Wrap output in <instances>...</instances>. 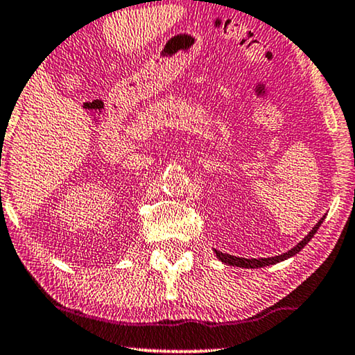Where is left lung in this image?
<instances>
[{"label": "left lung", "instance_id": "1", "mask_svg": "<svg viewBox=\"0 0 355 355\" xmlns=\"http://www.w3.org/2000/svg\"><path fill=\"white\" fill-rule=\"evenodd\" d=\"M324 220V216L320 220L317 225L312 227V231L309 232L307 236L304 237L302 241L299 242L297 245L293 247V249L286 252L283 255H276V257H268V259H242V257H234V255H230V254H223L220 250H215V254L218 259H220L223 263L226 265H231V266H239V268H261V266H268V265H275V263H279V261H283L286 259H291V257H294L295 254H299L300 250L304 249L305 245L309 244V241L312 239L315 232L318 231V227L322 226V223Z\"/></svg>", "mask_w": 355, "mask_h": 355}]
</instances>
